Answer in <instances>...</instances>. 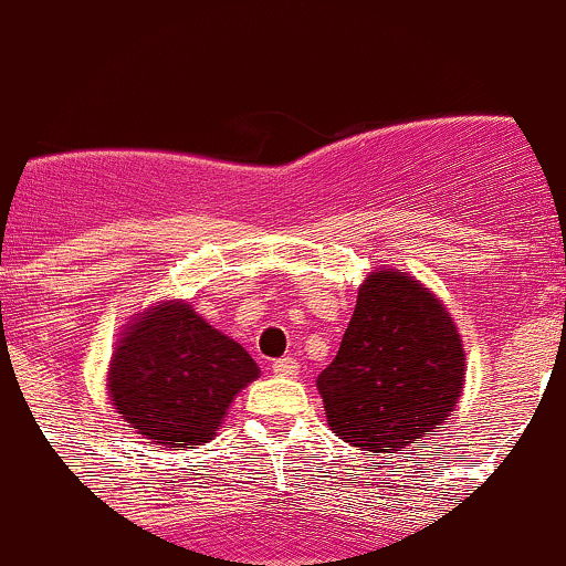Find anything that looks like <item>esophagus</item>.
<instances>
[{"mask_svg":"<svg viewBox=\"0 0 566 566\" xmlns=\"http://www.w3.org/2000/svg\"><path fill=\"white\" fill-rule=\"evenodd\" d=\"M271 367H274V373L279 375V378H297V373H301V365H297V359H292V356L276 359Z\"/></svg>","mask_w":566,"mask_h":566,"instance_id":"esophagus-1","label":"esophagus"}]
</instances>
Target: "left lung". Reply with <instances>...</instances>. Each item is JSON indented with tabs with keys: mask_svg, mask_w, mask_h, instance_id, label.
<instances>
[{
	"mask_svg": "<svg viewBox=\"0 0 566 566\" xmlns=\"http://www.w3.org/2000/svg\"><path fill=\"white\" fill-rule=\"evenodd\" d=\"M465 350L444 303L405 271H373L340 350L316 380L335 437L367 452L405 450L447 423Z\"/></svg>",
	"mask_w": 566,
	"mask_h": 566,
	"instance_id": "1",
	"label": "left lung"
}]
</instances>
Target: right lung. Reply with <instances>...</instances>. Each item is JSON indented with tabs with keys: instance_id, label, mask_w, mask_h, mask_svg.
Masks as SVG:
<instances>
[{
	"instance_id": "add662e5",
	"label": "right lung",
	"mask_w": 566,
	"mask_h": 566,
	"mask_svg": "<svg viewBox=\"0 0 566 566\" xmlns=\"http://www.w3.org/2000/svg\"><path fill=\"white\" fill-rule=\"evenodd\" d=\"M261 375L255 359L184 301L135 316L108 367V396L143 439L193 447L216 437L231 401Z\"/></svg>"
}]
</instances>
